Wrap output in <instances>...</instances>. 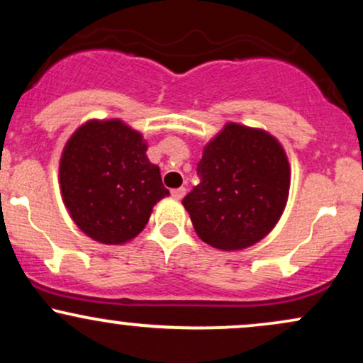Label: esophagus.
I'll use <instances>...</instances> for the list:
<instances>
[{
  "label": "esophagus",
  "instance_id": "esophagus-1",
  "mask_svg": "<svg viewBox=\"0 0 363 363\" xmlns=\"http://www.w3.org/2000/svg\"><path fill=\"white\" fill-rule=\"evenodd\" d=\"M170 194H172L174 199L181 201V199L186 196V187H177V189H172V193H170Z\"/></svg>",
  "mask_w": 363,
  "mask_h": 363
}]
</instances>
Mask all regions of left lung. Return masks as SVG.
I'll return each instance as SVG.
<instances>
[{"label":"left lung","mask_w":363,"mask_h":363,"mask_svg":"<svg viewBox=\"0 0 363 363\" xmlns=\"http://www.w3.org/2000/svg\"><path fill=\"white\" fill-rule=\"evenodd\" d=\"M198 176L182 205L199 239L220 251H240L264 239L289 201V157L261 128L225 124L203 147Z\"/></svg>","instance_id":"left-lung-1"}]
</instances>
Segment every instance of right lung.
<instances>
[{
    "label": "right lung",
    "instance_id": "1",
    "mask_svg": "<svg viewBox=\"0 0 363 363\" xmlns=\"http://www.w3.org/2000/svg\"><path fill=\"white\" fill-rule=\"evenodd\" d=\"M147 150L143 135L116 118L89 119L66 141L60 158L62 203L90 239L129 242L169 196Z\"/></svg>",
    "mask_w": 363,
    "mask_h": 363
}]
</instances>
